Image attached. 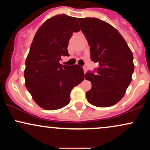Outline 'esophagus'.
I'll use <instances>...</instances> for the list:
<instances>
[{"label": "esophagus", "mask_w": 150, "mask_h": 150, "mask_svg": "<svg viewBox=\"0 0 150 150\" xmlns=\"http://www.w3.org/2000/svg\"><path fill=\"white\" fill-rule=\"evenodd\" d=\"M83 70H84V73H87V68H86V67H83Z\"/></svg>", "instance_id": "obj_1"}]
</instances>
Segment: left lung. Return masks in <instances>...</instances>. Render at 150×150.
I'll return each mask as SVG.
<instances>
[{
    "instance_id": "8db88e82",
    "label": "left lung",
    "mask_w": 150,
    "mask_h": 150,
    "mask_svg": "<svg viewBox=\"0 0 150 150\" xmlns=\"http://www.w3.org/2000/svg\"><path fill=\"white\" fill-rule=\"evenodd\" d=\"M90 46V57L99 67L85 75L92 88L87 101L97 107L117 104L132 80L133 56L121 34L113 26L95 18L77 19ZM96 71V73L94 72Z\"/></svg>"
}]
</instances>
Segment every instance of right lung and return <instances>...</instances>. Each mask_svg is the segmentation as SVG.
I'll return each instance as SVG.
<instances>
[{
  "mask_svg": "<svg viewBox=\"0 0 150 150\" xmlns=\"http://www.w3.org/2000/svg\"><path fill=\"white\" fill-rule=\"evenodd\" d=\"M80 30L76 18L58 15L44 22L34 36L24 75L27 90L44 109L56 110L68 105L71 90L84 80L82 67L59 63L61 56H69L70 39Z\"/></svg>",
  "mask_w": 150,
  "mask_h": 150,
  "instance_id": "1",
  "label": "right lung"
}]
</instances>
